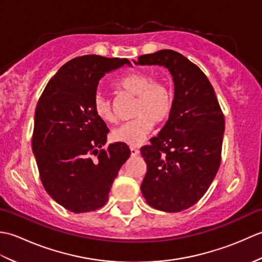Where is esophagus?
Here are the masks:
<instances>
[{"mask_svg": "<svg viewBox=\"0 0 262 262\" xmlns=\"http://www.w3.org/2000/svg\"><path fill=\"white\" fill-rule=\"evenodd\" d=\"M130 154L133 155V157H135V155L140 154V149H137L136 147H130Z\"/></svg>", "mask_w": 262, "mask_h": 262, "instance_id": "34e87169", "label": "esophagus"}]
</instances>
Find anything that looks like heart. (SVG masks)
I'll return each instance as SVG.
<instances>
[{
	"label": "heart",
	"instance_id": "heart-1",
	"mask_svg": "<svg viewBox=\"0 0 262 262\" xmlns=\"http://www.w3.org/2000/svg\"><path fill=\"white\" fill-rule=\"evenodd\" d=\"M122 92L136 98L133 109L134 119L127 121L113 130L111 137L118 143L129 146L140 144L151 130L153 125H161L168 120L173 108L171 89L146 72H133L117 83ZM93 110L104 122L116 121V114L111 100L98 93L93 100Z\"/></svg>",
	"mask_w": 262,
	"mask_h": 262
}]
</instances>
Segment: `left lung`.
Wrapping results in <instances>:
<instances>
[{
    "label": "left lung",
    "mask_w": 262,
    "mask_h": 262,
    "mask_svg": "<svg viewBox=\"0 0 262 262\" xmlns=\"http://www.w3.org/2000/svg\"><path fill=\"white\" fill-rule=\"evenodd\" d=\"M136 64L165 66L173 76L172 113L141 148L147 165L141 190L153 208L178 213L199 202L220 169L224 115L207 76L180 53L162 49Z\"/></svg>",
    "instance_id": "8db88e82"
}]
</instances>
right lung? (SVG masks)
Masks as SVG:
<instances>
[{
    "instance_id": "1",
    "label": "right lung",
    "mask_w": 262,
    "mask_h": 262,
    "mask_svg": "<svg viewBox=\"0 0 262 262\" xmlns=\"http://www.w3.org/2000/svg\"><path fill=\"white\" fill-rule=\"evenodd\" d=\"M130 65L126 58L86 55L71 59L38 100L32 151L40 180L55 202L73 213L105 205L118 171L130 155L127 144L104 148L109 129L93 110L101 77Z\"/></svg>"
}]
</instances>
